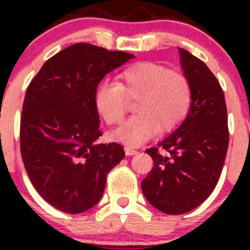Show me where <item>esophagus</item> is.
Here are the masks:
<instances>
[{
  "label": "esophagus",
  "mask_w": 250,
  "mask_h": 250,
  "mask_svg": "<svg viewBox=\"0 0 250 250\" xmlns=\"http://www.w3.org/2000/svg\"><path fill=\"white\" fill-rule=\"evenodd\" d=\"M125 152L127 156H133V155H137L138 153V150H135V148L130 147V146H125Z\"/></svg>",
  "instance_id": "1"
}]
</instances>
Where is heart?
Returning a JSON list of instances; mask_svg holds the SVG:
<instances>
[{"label":"heart","instance_id":"heart-1","mask_svg":"<svg viewBox=\"0 0 250 250\" xmlns=\"http://www.w3.org/2000/svg\"><path fill=\"white\" fill-rule=\"evenodd\" d=\"M128 100H137L139 112L113 134L127 146H139L158 129L169 132L188 116L192 102L188 78L152 62L132 65L118 75V82L103 81L94 92V106L109 125L123 122Z\"/></svg>","mask_w":250,"mask_h":250}]
</instances>
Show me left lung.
<instances>
[{
    "instance_id": "left-lung-1",
    "label": "left lung",
    "mask_w": 250,
    "mask_h": 250,
    "mask_svg": "<svg viewBox=\"0 0 250 250\" xmlns=\"http://www.w3.org/2000/svg\"><path fill=\"white\" fill-rule=\"evenodd\" d=\"M181 67L192 102L180 127L145 151L153 168L141 181L148 203L170 215L190 211L218 184L229 146L228 109L220 83L201 59L180 48Z\"/></svg>"
}]
</instances>
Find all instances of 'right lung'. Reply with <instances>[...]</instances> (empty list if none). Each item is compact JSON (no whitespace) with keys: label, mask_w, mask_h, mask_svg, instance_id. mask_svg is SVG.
<instances>
[{"label":"right lung","mask_w":250,"mask_h":250,"mask_svg":"<svg viewBox=\"0 0 250 250\" xmlns=\"http://www.w3.org/2000/svg\"><path fill=\"white\" fill-rule=\"evenodd\" d=\"M134 55L76 43L47 60L25 94L20 152L27 175L42 198L69 214L100 201L106 176L125 158L117 143L103 135L94 92L106 74Z\"/></svg>","instance_id":"right-lung-1"}]
</instances>
